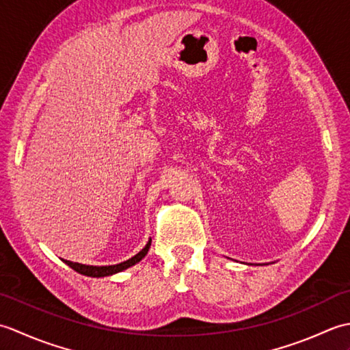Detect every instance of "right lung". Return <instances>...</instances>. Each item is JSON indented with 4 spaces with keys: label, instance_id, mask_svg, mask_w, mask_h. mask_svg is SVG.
Returning a JSON list of instances; mask_svg holds the SVG:
<instances>
[{
    "label": "right lung",
    "instance_id": "right-lung-1",
    "mask_svg": "<svg viewBox=\"0 0 350 350\" xmlns=\"http://www.w3.org/2000/svg\"><path fill=\"white\" fill-rule=\"evenodd\" d=\"M150 243L152 241H148L146 243V247L141 250L138 254H135L133 257H131L129 260H126V262H122L118 265H111V266H87V265H81V263H73V262H68V260H64L66 265H69L73 271H77L83 275H87V277H107V275H113L117 272H122L124 269H128V267L133 266L135 263H138L141 258H143L148 248H150Z\"/></svg>",
    "mask_w": 350,
    "mask_h": 350
}]
</instances>
